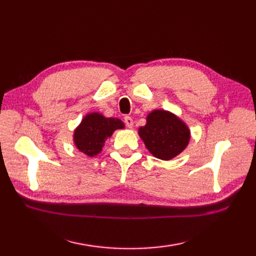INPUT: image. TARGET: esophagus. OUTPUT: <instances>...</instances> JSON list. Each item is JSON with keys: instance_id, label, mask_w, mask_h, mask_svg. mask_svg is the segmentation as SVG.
<instances>
[{"instance_id": "esophagus-1", "label": "esophagus", "mask_w": 256, "mask_h": 256, "mask_svg": "<svg viewBox=\"0 0 256 256\" xmlns=\"http://www.w3.org/2000/svg\"><path fill=\"white\" fill-rule=\"evenodd\" d=\"M124 123L126 125V128H131L133 126V118L131 116H125L124 118Z\"/></svg>"}]
</instances>
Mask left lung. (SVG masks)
Wrapping results in <instances>:
<instances>
[{
	"label": "left lung",
	"mask_w": 256,
	"mask_h": 256,
	"mask_svg": "<svg viewBox=\"0 0 256 256\" xmlns=\"http://www.w3.org/2000/svg\"><path fill=\"white\" fill-rule=\"evenodd\" d=\"M140 136L155 157L168 160L186 148L190 132L186 124L167 111L155 110L148 116V123L140 128Z\"/></svg>",
	"instance_id": "obj_1"
}]
</instances>
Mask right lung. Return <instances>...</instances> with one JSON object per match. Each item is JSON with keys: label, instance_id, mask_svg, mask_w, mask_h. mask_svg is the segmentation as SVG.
I'll list each match as a JSON object with an SVG mask.
<instances>
[{"label": "right lung", "instance_id": "right-lung-1", "mask_svg": "<svg viewBox=\"0 0 256 256\" xmlns=\"http://www.w3.org/2000/svg\"><path fill=\"white\" fill-rule=\"evenodd\" d=\"M123 128L124 124L118 118H104L99 113L88 114L74 131V144L82 153L94 156L100 153L106 138L116 130Z\"/></svg>", "mask_w": 256, "mask_h": 256}]
</instances>
